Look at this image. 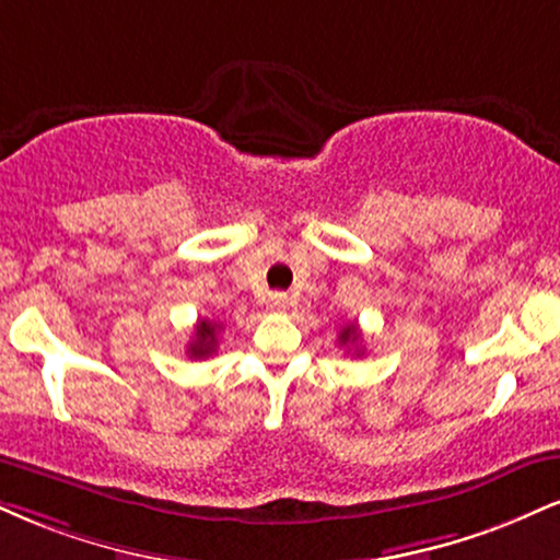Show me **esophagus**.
<instances>
[{
	"instance_id": "obj_1",
	"label": "esophagus",
	"mask_w": 560,
	"mask_h": 560,
	"mask_svg": "<svg viewBox=\"0 0 560 560\" xmlns=\"http://www.w3.org/2000/svg\"><path fill=\"white\" fill-rule=\"evenodd\" d=\"M268 305H271L273 310H287L289 307V298H287V294L276 292V294H271V300H268Z\"/></svg>"
}]
</instances>
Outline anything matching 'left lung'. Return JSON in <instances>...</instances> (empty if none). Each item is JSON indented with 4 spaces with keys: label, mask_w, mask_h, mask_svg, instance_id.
Returning <instances> with one entry per match:
<instances>
[{
    "label": "left lung",
    "mask_w": 560,
    "mask_h": 560,
    "mask_svg": "<svg viewBox=\"0 0 560 560\" xmlns=\"http://www.w3.org/2000/svg\"><path fill=\"white\" fill-rule=\"evenodd\" d=\"M339 345H345V347H360V328H357V323H349V326L341 328Z\"/></svg>",
    "instance_id": "8db88e82"
}]
</instances>
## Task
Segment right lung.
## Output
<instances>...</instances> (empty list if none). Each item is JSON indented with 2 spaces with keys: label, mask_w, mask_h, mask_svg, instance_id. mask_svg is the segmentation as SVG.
<instances>
[{
  "label": "right lung",
  "mask_w": 560,
  "mask_h": 560,
  "mask_svg": "<svg viewBox=\"0 0 560 560\" xmlns=\"http://www.w3.org/2000/svg\"><path fill=\"white\" fill-rule=\"evenodd\" d=\"M221 331L219 323L213 320H200L198 326H195V339L190 341V347H187V354L190 357H208L215 352V334Z\"/></svg>",
  "instance_id": "right-lung-1"
}]
</instances>
